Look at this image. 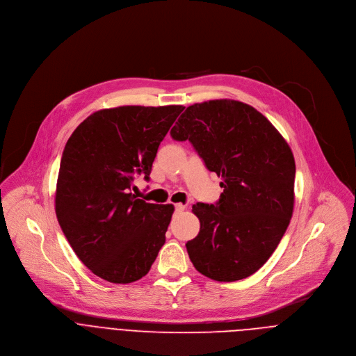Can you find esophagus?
<instances>
[{"instance_id":"esophagus-1","label":"esophagus","mask_w":356,"mask_h":356,"mask_svg":"<svg viewBox=\"0 0 356 356\" xmlns=\"http://www.w3.org/2000/svg\"><path fill=\"white\" fill-rule=\"evenodd\" d=\"M175 210L177 213H181V211L186 210V204H183V202H177V204H175Z\"/></svg>"}]
</instances>
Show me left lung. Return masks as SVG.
I'll list each match as a JSON object with an SVG mask.
<instances>
[{"mask_svg":"<svg viewBox=\"0 0 356 356\" xmlns=\"http://www.w3.org/2000/svg\"><path fill=\"white\" fill-rule=\"evenodd\" d=\"M170 135L188 139L207 169L222 179L217 204L193 206L200 232L186 243L190 261L217 282L253 275L277 248L293 214L290 146L266 117L235 99L187 107Z\"/></svg>","mask_w":356,"mask_h":356,"instance_id":"8db88e82","label":"left lung"}]
</instances>
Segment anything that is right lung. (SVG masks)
<instances>
[{"label":"right lung","mask_w":356,"mask_h":356,"mask_svg":"<svg viewBox=\"0 0 356 356\" xmlns=\"http://www.w3.org/2000/svg\"><path fill=\"white\" fill-rule=\"evenodd\" d=\"M183 106H124L87 117L69 138L58 176L55 210L79 259L98 277H143L166 241L175 207L131 193L149 179L158 147Z\"/></svg>","instance_id":"1"}]
</instances>
